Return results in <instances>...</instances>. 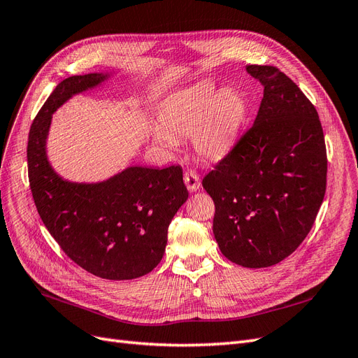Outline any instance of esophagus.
I'll return each instance as SVG.
<instances>
[{
  "label": "esophagus",
  "mask_w": 358,
  "mask_h": 358,
  "mask_svg": "<svg viewBox=\"0 0 358 358\" xmlns=\"http://www.w3.org/2000/svg\"><path fill=\"white\" fill-rule=\"evenodd\" d=\"M183 182H185V185L189 191H197L201 187L200 176L194 170L185 171V175H183Z\"/></svg>",
  "instance_id": "34e87169"
}]
</instances>
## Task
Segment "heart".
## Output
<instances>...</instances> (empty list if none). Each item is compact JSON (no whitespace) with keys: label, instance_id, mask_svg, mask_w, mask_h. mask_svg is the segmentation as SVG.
Instances as JSON below:
<instances>
[{"label":"heart","instance_id":"1","mask_svg":"<svg viewBox=\"0 0 358 358\" xmlns=\"http://www.w3.org/2000/svg\"><path fill=\"white\" fill-rule=\"evenodd\" d=\"M246 113L248 106L239 92L197 85L173 95L162 106L161 125L154 128L152 137L162 148L175 149L178 138L192 136L200 157L221 159L234 146Z\"/></svg>","mask_w":358,"mask_h":358}]
</instances>
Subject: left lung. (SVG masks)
<instances>
[{
	"instance_id": "left-lung-1",
	"label": "left lung",
	"mask_w": 358,
	"mask_h": 358,
	"mask_svg": "<svg viewBox=\"0 0 358 358\" xmlns=\"http://www.w3.org/2000/svg\"><path fill=\"white\" fill-rule=\"evenodd\" d=\"M264 86L254 125L203 179L224 257L249 267L282 262L305 241L327 185L318 112L287 74L248 66Z\"/></svg>"
}]
</instances>
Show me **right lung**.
Segmentation results:
<instances>
[{
  "instance_id": "right-lung-1",
  "label": "right lung",
  "mask_w": 358,
  "mask_h": 358,
  "mask_svg": "<svg viewBox=\"0 0 358 358\" xmlns=\"http://www.w3.org/2000/svg\"><path fill=\"white\" fill-rule=\"evenodd\" d=\"M106 78L71 76L53 90L29 129L28 178L40 218L67 257L95 276L125 280L158 266L169 225L188 191L180 166L128 167L100 183L64 180L50 167L46 137L52 113Z\"/></svg>"
}]
</instances>
